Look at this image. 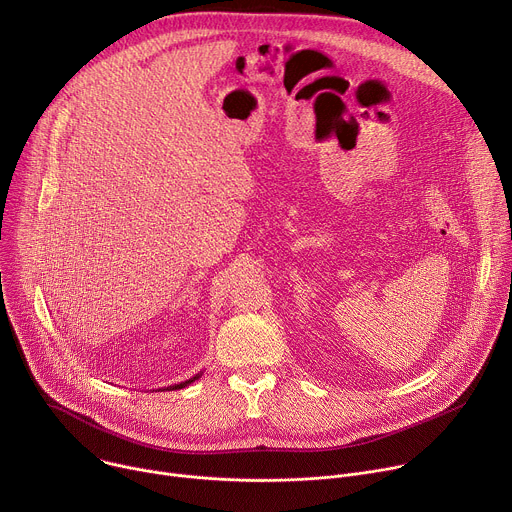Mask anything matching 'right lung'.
I'll return each mask as SVG.
<instances>
[{
  "mask_svg": "<svg viewBox=\"0 0 512 512\" xmlns=\"http://www.w3.org/2000/svg\"><path fill=\"white\" fill-rule=\"evenodd\" d=\"M202 377V371L198 373V375H194V377H190V379H186V381H182V383H178V385H170V387H162V389H158V391H178V389H184V387H188L190 383H194V381H198Z\"/></svg>",
  "mask_w": 512,
  "mask_h": 512,
  "instance_id": "obj_1",
  "label": "right lung"
}]
</instances>
